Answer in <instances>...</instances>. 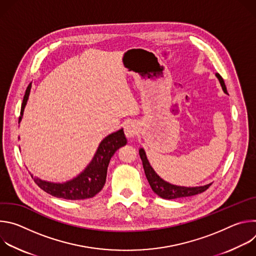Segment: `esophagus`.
I'll return each mask as SVG.
<instances>
[{"instance_id": "obj_1", "label": "esophagus", "mask_w": 256, "mask_h": 256, "mask_svg": "<svg viewBox=\"0 0 256 256\" xmlns=\"http://www.w3.org/2000/svg\"><path fill=\"white\" fill-rule=\"evenodd\" d=\"M138 126L134 122H128L124 124V134L128 138H134L138 134Z\"/></svg>"}]
</instances>
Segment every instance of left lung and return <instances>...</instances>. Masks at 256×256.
I'll return each instance as SVG.
<instances>
[{
	"instance_id": "left-lung-1",
	"label": "left lung",
	"mask_w": 256,
	"mask_h": 256,
	"mask_svg": "<svg viewBox=\"0 0 256 256\" xmlns=\"http://www.w3.org/2000/svg\"><path fill=\"white\" fill-rule=\"evenodd\" d=\"M216 76L218 77V81H220L224 92L228 93L225 82H224L222 76L220 74H216ZM138 152H140V157L142 161V167H144V170L146 177H147V179L149 181V184H150L151 188L153 190V192L156 194H158L162 198L174 200V198H178L192 196L204 192V190H206L212 186V184H206V186H204L184 188V186H177L170 184L169 182H166L165 180L160 178L159 175H157V173L151 167V165H150V163L147 159V156H146L144 151L142 149H140Z\"/></svg>"
}]
</instances>
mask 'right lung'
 I'll list each match as a JSON object with an SVG mask.
<instances>
[{
	"label": "right lung",
	"mask_w": 256,
	"mask_h": 256,
	"mask_svg": "<svg viewBox=\"0 0 256 256\" xmlns=\"http://www.w3.org/2000/svg\"><path fill=\"white\" fill-rule=\"evenodd\" d=\"M31 84L28 85L23 97L19 122L22 118L24 108L28 100ZM126 144L122 130L106 136L99 144L98 150L89 166L78 177L66 184H52L34 177L33 180L42 190L52 196L64 200H85L96 196L104 186L106 181L107 167L114 154Z\"/></svg>",
	"instance_id": "add662e5"
}]
</instances>
